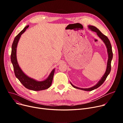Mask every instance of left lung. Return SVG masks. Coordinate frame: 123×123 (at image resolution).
<instances>
[{
  "mask_svg": "<svg viewBox=\"0 0 123 123\" xmlns=\"http://www.w3.org/2000/svg\"><path fill=\"white\" fill-rule=\"evenodd\" d=\"M88 27L89 29H90V30L95 32L97 33V35L99 37V38L100 39H101V40L103 42H104V43H105V44L106 45V48L107 49V52H108V61H107V66L106 72H105V74H104V75L102 76V77L100 80V81L97 83L95 86H94L91 88H79V87H77L76 86H75L71 82H70V84H71V85L74 88H75L76 89H78L82 90H84V91H92V90H95L97 88H98V87H99L104 82V81H105V80L107 78V76L110 74V73L111 70V61L112 60L113 54L111 44L110 41V40H109L108 38L106 36L103 34L98 28H97L96 27L94 26L88 25Z\"/></svg>",
  "mask_w": 123,
  "mask_h": 123,
  "instance_id": "left-lung-1",
  "label": "left lung"
}]
</instances>
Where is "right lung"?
<instances>
[{"label":"right lung","instance_id":"add662e5","mask_svg":"<svg viewBox=\"0 0 123 123\" xmlns=\"http://www.w3.org/2000/svg\"><path fill=\"white\" fill-rule=\"evenodd\" d=\"M28 27L29 25L26 26L24 29L15 37L12 45L11 61L13 66L15 76L21 83L22 84L28 89L33 90V91H41V90L47 89L51 86L54 74L55 69L52 71L46 79L41 81H38L27 76L19 67L16 57L17 44L21 35Z\"/></svg>","mask_w":123,"mask_h":123}]
</instances>
